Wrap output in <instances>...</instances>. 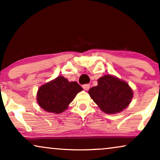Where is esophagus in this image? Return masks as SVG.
I'll list each match as a JSON object with an SVG mask.
<instances>
[{
    "instance_id": "obj_1",
    "label": "esophagus",
    "mask_w": 160,
    "mask_h": 160,
    "mask_svg": "<svg viewBox=\"0 0 160 160\" xmlns=\"http://www.w3.org/2000/svg\"><path fill=\"white\" fill-rule=\"evenodd\" d=\"M82 87L83 89H84V90H88L89 89V84H85L84 85H82Z\"/></svg>"
}]
</instances>
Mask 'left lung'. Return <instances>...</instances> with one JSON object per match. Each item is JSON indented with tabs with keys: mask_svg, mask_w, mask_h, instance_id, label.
I'll return each instance as SVG.
<instances>
[{
	"mask_svg": "<svg viewBox=\"0 0 160 160\" xmlns=\"http://www.w3.org/2000/svg\"><path fill=\"white\" fill-rule=\"evenodd\" d=\"M98 83L88 92L103 112L119 113L130 104L133 94L128 83L111 75L100 78Z\"/></svg>",
	"mask_w": 160,
	"mask_h": 160,
	"instance_id": "1",
	"label": "left lung"
}]
</instances>
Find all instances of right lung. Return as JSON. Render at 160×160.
Here are the masks:
<instances>
[{"label":"right lung","mask_w":160,"mask_h":160,"mask_svg":"<svg viewBox=\"0 0 160 160\" xmlns=\"http://www.w3.org/2000/svg\"><path fill=\"white\" fill-rule=\"evenodd\" d=\"M82 89L77 82H69L63 76H59L38 89L37 101L46 111L60 113Z\"/></svg>","instance_id":"obj_1"}]
</instances>
